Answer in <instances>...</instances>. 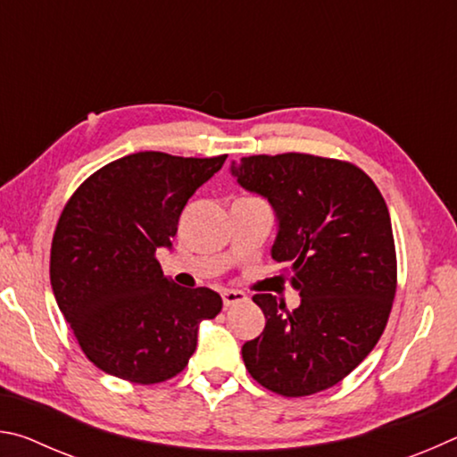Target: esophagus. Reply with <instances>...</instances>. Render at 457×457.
<instances>
[{"label": "esophagus", "mask_w": 457, "mask_h": 457, "mask_svg": "<svg viewBox=\"0 0 457 457\" xmlns=\"http://www.w3.org/2000/svg\"><path fill=\"white\" fill-rule=\"evenodd\" d=\"M221 300H223V306H234L239 304L245 300V294L242 290H223L221 292Z\"/></svg>", "instance_id": "obj_1"}]
</instances>
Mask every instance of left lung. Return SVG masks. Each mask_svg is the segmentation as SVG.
I'll use <instances>...</instances> for the list:
<instances>
[{"label":"left lung","mask_w":457,"mask_h":457,"mask_svg":"<svg viewBox=\"0 0 457 457\" xmlns=\"http://www.w3.org/2000/svg\"><path fill=\"white\" fill-rule=\"evenodd\" d=\"M231 173L272 204L280 221L272 258L303 296L288 311L272 294H253L266 327L242 346L247 373L284 397L330 389L375 349L395 298V239L381 191L349 161L308 153L252 154Z\"/></svg>","instance_id":"left-lung-1"}]
</instances>
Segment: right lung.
<instances>
[{"mask_svg":"<svg viewBox=\"0 0 457 457\" xmlns=\"http://www.w3.org/2000/svg\"><path fill=\"white\" fill-rule=\"evenodd\" d=\"M145 151L100 167L66 201L50 250V282L82 353L138 385L173 378L221 296L181 288L154 253L171 245L185 204L226 163Z\"/></svg>","mask_w":457,"mask_h":457,"instance_id":"add662e5","label":"right lung"}]
</instances>
